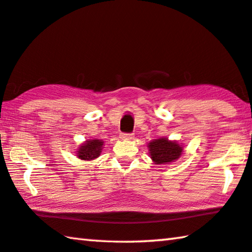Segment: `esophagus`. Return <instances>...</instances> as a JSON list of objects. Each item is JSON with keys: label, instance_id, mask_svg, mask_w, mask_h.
Here are the masks:
<instances>
[{"label": "esophagus", "instance_id": "esophagus-1", "mask_svg": "<svg viewBox=\"0 0 252 252\" xmlns=\"http://www.w3.org/2000/svg\"><path fill=\"white\" fill-rule=\"evenodd\" d=\"M120 139L121 140H133L134 135L132 133H122V134H120Z\"/></svg>", "mask_w": 252, "mask_h": 252}]
</instances>
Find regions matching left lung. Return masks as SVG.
I'll list each match as a JSON object with an SVG mask.
<instances>
[{
  "label": "left lung",
  "instance_id": "left-lung-1",
  "mask_svg": "<svg viewBox=\"0 0 252 252\" xmlns=\"http://www.w3.org/2000/svg\"><path fill=\"white\" fill-rule=\"evenodd\" d=\"M149 153L155 164H169L177 161L183 152V146L176 140L168 138L155 139L148 143Z\"/></svg>",
  "mask_w": 252,
  "mask_h": 252
}]
</instances>
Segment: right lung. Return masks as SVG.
Masks as SVG:
<instances>
[{
	"mask_svg": "<svg viewBox=\"0 0 252 252\" xmlns=\"http://www.w3.org/2000/svg\"><path fill=\"white\" fill-rule=\"evenodd\" d=\"M104 141L100 139H88L79 148L76 149L75 156L83 161H92L99 158L102 149L104 147Z\"/></svg>",
	"mask_w": 252,
	"mask_h": 252,
	"instance_id": "1",
	"label": "right lung"
}]
</instances>
